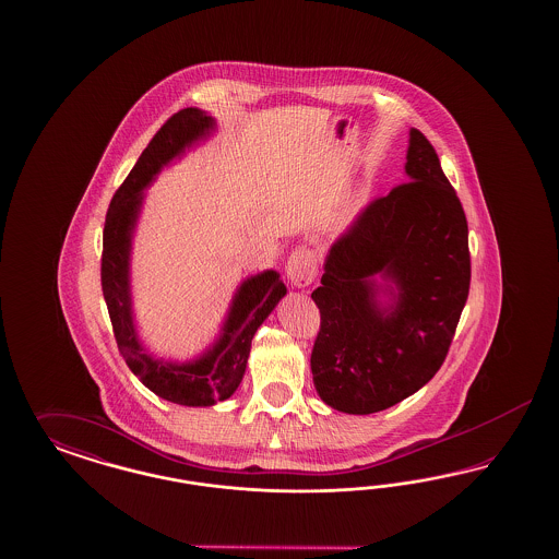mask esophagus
Instances as JSON below:
<instances>
[{
  "mask_svg": "<svg viewBox=\"0 0 559 559\" xmlns=\"http://www.w3.org/2000/svg\"><path fill=\"white\" fill-rule=\"evenodd\" d=\"M316 272H318V260H316L313 252L299 248V250H295L293 254L288 255L285 274H287L288 283L293 287H309L316 278Z\"/></svg>",
  "mask_w": 559,
  "mask_h": 559,
  "instance_id": "esophagus-1",
  "label": "esophagus"
}]
</instances>
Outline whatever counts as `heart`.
<instances>
[{
  "label": "heart",
  "mask_w": 559,
  "mask_h": 559,
  "mask_svg": "<svg viewBox=\"0 0 559 559\" xmlns=\"http://www.w3.org/2000/svg\"><path fill=\"white\" fill-rule=\"evenodd\" d=\"M346 213H350V209H348V211H346Z\"/></svg>",
  "instance_id": "obj_1"
}]
</instances>
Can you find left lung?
Returning a JSON list of instances; mask_svg holds the SVG:
<instances>
[{"label":"left lung","instance_id":"1","mask_svg":"<svg viewBox=\"0 0 559 559\" xmlns=\"http://www.w3.org/2000/svg\"><path fill=\"white\" fill-rule=\"evenodd\" d=\"M404 169L406 185L369 204L334 241L311 293L322 313L313 385L344 414H374L424 388L469 293L467 219L418 129H409Z\"/></svg>","mask_w":559,"mask_h":559}]
</instances>
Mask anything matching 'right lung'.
I'll use <instances>...</instances> for the list:
<instances>
[{
    "label": "right lung",
    "instance_id": "1",
    "mask_svg": "<svg viewBox=\"0 0 559 559\" xmlns=\"http://www.w3.org/2000/svg\"><path fill=\"white\" fill-rule=\"evenodd\" d=\"M217 131L201 108H185L155 133L135 168L112 197L102 237V293L120 355L139 381L155 395L180 406H215L236 393L246 372L255 330L287 295L276 271L258 272L236 288L217 340L199 356L166 360L152 355L136 332L131 293V252L145 188L157 174Z\"/></svg>",
    "mask_w": 559,
    "mask_h": 559
}]
</instances>
